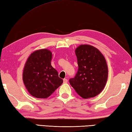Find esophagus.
Here are the masks:
<instances>
[{
  "label": "esophagus",
  "mask_w": 132,
  "mask_h": 132,
  "mask_svg": "<svg viewBox=\"0 0 132 132\" xmlns=\"http://www.w3.org/2000/svg\"><path fill=\"white\" fill-rule=\"evenodd\" d=\"M67 82H68V80H67L66 78H64V79H63V83L66 84V83H67Z\"/></svg>",
  "instance_id": "34e87169"
}]
</instances>
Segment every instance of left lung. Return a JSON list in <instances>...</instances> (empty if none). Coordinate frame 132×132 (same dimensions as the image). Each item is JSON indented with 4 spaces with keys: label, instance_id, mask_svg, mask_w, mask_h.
Returning <instances> with one entry per match:
<instances>
[{
    "label": "left lung",
    "instance_id": "8db88e82",
    "mask_svg": "<svg viewBox=\"0 0 132 132\" xmlns=\"http://www.w3.org/2000/svg\"><path fill=\"white\" fill-rule=\"evenodd\" d=\"M75 52L78 69L69 82L82 98L95 97L106 84L108 67L106 59L99 50L90 45H81Z\"/></svg>",
    "mask_w": 132,
    "mask_h": 132
}]
</instances>
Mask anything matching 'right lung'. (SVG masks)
Segmentation results:
<instances>
[{
  "mask_svg": "<svg viewBox=\"0 0 132 132\" xmlns=\"http://www.w3.org/2000/svg\"><path fill=\"white\" fill-rule=\"evenodd\" d=\"M52 52L47 49L31 54L23 68L22 78L30 94L36 98L48 97L63 83L58 71L51 66Z\"/></svg>",
  "mask_w": 132,
  "mask_h": 132,
  "instance_id": "1",
  "label": "right lung"
}]
</instances>
